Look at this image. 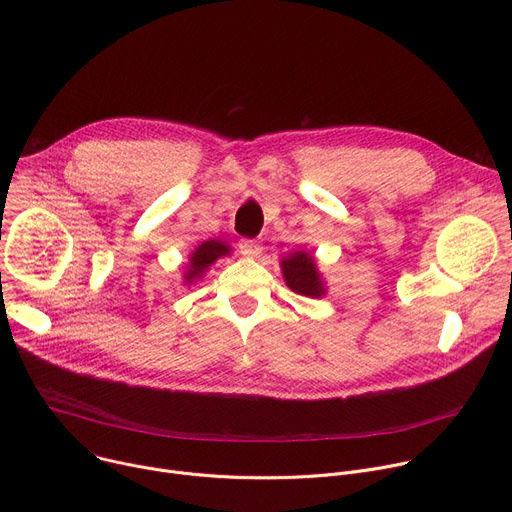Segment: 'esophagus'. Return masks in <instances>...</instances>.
<instances>
[{"instance_id":"obj_1","label":"esophagus","mask_w":512,"mask_h":512,"mask_svg":"<svg viewBox=\"0 0 512 512\" xmlns=\"http://www.w3.org/2000/svg\"><path fill=\"white\" fill-rule=\"evenodd\" d=\"M239 249H241V253L245 257H251V259H255V257H259L263 253V245L257 239H241L239 241Z\"/></svg>"}]
</instances>
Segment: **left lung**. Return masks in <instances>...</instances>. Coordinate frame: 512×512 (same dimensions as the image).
Segmentation results:
<instances>
[{
	"instance_id": "obj_1",
	"label": "left lung",
	"mask_w": 512,
	"mask_h": 512,
	"mask_svg": "<svg viewBox=\"0 0 512 512\" xmlns=\"http://www.w3.org/2000/svg\"><path fill=\"white\" fill-rule=\"evenodd\" d=\"M281 269L287 287L291 291H296V294L308 298H320L324 294L318 269L314 265V257L310 253H291L287 259L281 261Z\"/></svg>"
}]
</instances>
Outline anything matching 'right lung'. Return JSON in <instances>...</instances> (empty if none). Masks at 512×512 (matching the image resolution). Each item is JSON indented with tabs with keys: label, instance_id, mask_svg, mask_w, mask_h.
Here are the masks:
<instances>
[{
	"label": "right lung",
	"instance_id": "1",
	"mask_svg": "<svg viewBox=\"0 0 512 512\" xmlns=\"http://www.w3.org/2000/svg\"><path fill=\"white\" fill-rule=\"evenodd\" d=\"M229 253V247L221 241H206L202 243L190 257V269H188V275L186 279L192 281L194 277H200V273H204V269L214 263L218 257H223Z\"/></svg>",
	"mask_w": 512,
	"mask_h": 512
}]
</instances>
